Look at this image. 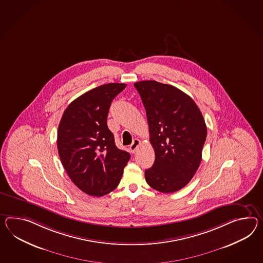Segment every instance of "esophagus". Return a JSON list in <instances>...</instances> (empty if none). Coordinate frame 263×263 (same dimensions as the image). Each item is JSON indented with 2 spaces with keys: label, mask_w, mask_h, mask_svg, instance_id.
I'll list each match as a JSON object with an SVG mask.
<instances>
[{
  "label": "esophagus",
  "mask_w": 263,
  "mask_h": 263,
  "mask_svg": "<svg viewBox=\"0 0 263 263\" xmlns=\"http://www.w3.org/2000/svg\"><path fill=\"white\" fill-rule=\"evenodd\" d=\"M140 144H141V141H140V140H138V139H135L133 142H132V144L129 146L130 152H131V153H135V152L137 151L138 147L140 146Z\"/></svg>",
  "instance_id": "obj_1"
}]
</instances>
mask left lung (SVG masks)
<instances>
[{
	"instance_id": "left-lung-1",
	"label": "left lung",
	"mask_w": 263,
	"mask_h": 263,
	"mask_svg": "<svg viewBox=\"0 0 263 263\" xmlns=\"http://www.w3.org/2000/svg\"><path fill=\"white\" fill-rule=\"evenodd\" d=\"M146 110L153 166L145 170L149 186L177 192L191 180L201 161L207 128L198 105L181 90L156 81L135 83Z\"/></svg>"
}]
</instances>
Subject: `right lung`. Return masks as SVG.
<instances>
[{
    "label": "right lung",
    "instance_id": "1",
    "mask_svg": "<svg viewBox=\"0 0 263 263\" xmlns=\"http://www.w3.org/2000/svg\"><path fill=\"white\" fill-rule=\"evenodd\" d=\"M126 87L107 84L74 100L59 124V156L73 183L83 192L103 197L119 185L130 154L116 146L107 126L112 101Z\"/></svg>",
    "mask_w": 263,
    "mask_h": 263
}]
</instances>
